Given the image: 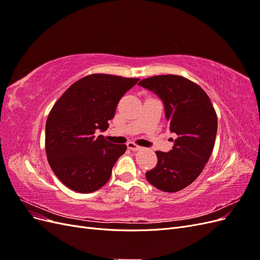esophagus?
<instances>
[{"mask_svg": "<svg viewBox=\"0 0 260 260\" xmlns=\"http://www.w3.org/2000/svg\"><path fill=\"white\" fill-rule=\"evenodd\" d=\"M127 146H128L129 149H131V151H139V149L141 148L138 144L133 143V142H129V143L127 144Z\"/></svg>", "mask_w": 260, "mask_h": 260, "instance_id": "1", "label": "esophagus"}]
</instances>
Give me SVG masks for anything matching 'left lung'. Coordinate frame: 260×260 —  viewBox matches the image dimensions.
Wrapping results in <instances>:
<instances>
[{"mask_svg": "<svg viewBox=\"0 0 260 260\" xmlns=\"http://www.w3.org/2000/svg\"><path fill=\"white\" fill-rule=\"evenodd\" d=\"M162 101L168 128L177 135L168 153L156 151L157 165L147 181L164 192H178L196 180L208 161L217 135V114L199 84L182 76L161 75L141 80Z\"/></svg>", "mask_w": 260, "mask_h": 260, "instance_id": "8db88e82", "label": "left lung"}]
</instances>
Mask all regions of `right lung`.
<instances>
[{"label": "right lung", "mask_w": 260, "mask_h": 260, "mask_svg": "<svg viewBox=\"0 0 260 260\" xmlns=\"http://www.w3.org/2000/svg\"><path fill=\"white\" fill-rule=\"evenodd\" d=\"M139 79L93 74L62 93L45 124L48 161L62 184L79 193L99 190L111 178L112 168L127 145L108 142L104 136L123 94Z\"/></svg>", "instance_id": "add662e5"}]
</instances>
